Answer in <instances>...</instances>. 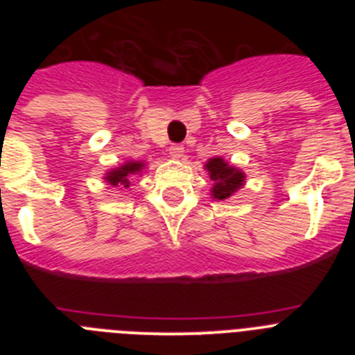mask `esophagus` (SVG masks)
<instances>
[{"label": "esophagus", "mask_w": 355, "mask_h": 355, "mask_svg": "<svg viewBox=\"0 0 355 355\" xmlns=\"http://www.w3.org/2000/svg\"><path fill=\"white\" fill-rule=\"evenodd\" d=\"M183 153H184V147L180 146V144H174V146H171V149H168V155H171L172 159L183 158Z\"/></svg>", "instance_id": "34e87169"}]
</instances>
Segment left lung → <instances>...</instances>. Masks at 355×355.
Here are the masks:
<instances>
[{"instance_id":"left-lung-1","label":"left lung","mask_w":355,"mask_h":355,"mask_svg":"<svg viewBox=\"0 0 355 355\" xmlns=\"http://www.w3.org/2000/svg\"><path fill=\"white\" fill-rule=\"evenodd\" d=\"M206 171L213 181L211 197L216 200L229 199L245 183V174L236 167H231L222 158H211L206 162Z\"/></svg>"}]
</instances>
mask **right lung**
<instances>
[{
    "label": "right lung",
    "instance_id": "right-lung-1",
    "mask_svg": "<svg viewBox=\"0 0 355 355\" xmlns=\"http://www.w3.org/2000/svg\"><path fill=\"white\" fill-rule=\"evenodd\" d=\"M144 167H146V165H144L142 162H126L124 165H121V167L112 168L110 172H106L105 180L106 183H110L112 187L128 188L131 184V175L142 172Z\"/></svg>",
    "mask_w": 355,
    "mask_h": 355
}]
</instances>
